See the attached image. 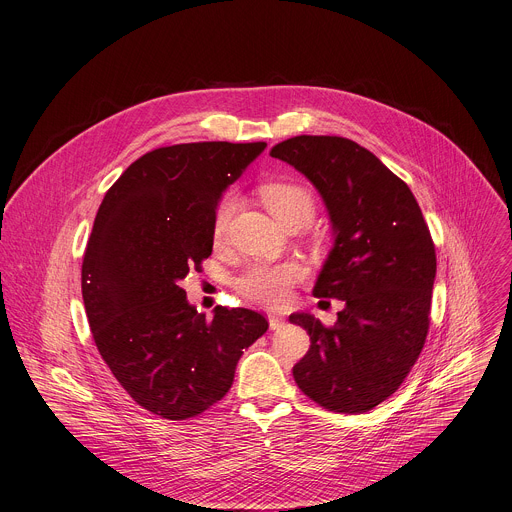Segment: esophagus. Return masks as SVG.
<instances>
[{
    "mask_svg": "<svg viewBox=\"0 0 512 512\" xmlns=\"http://www.w3.org/2000/svg\"><path fill=\"white\" fill-rule=\"evenodd\" d=\"M283 324H285V320H283L281 316L269 314V326H271V330H279V328H283Z\"/></svg>",
    "mask_w": 512,
    "mask_h": 512,
    "instance_id": "esophagus-1",
    "label": "esophagus"
}]
</instances>
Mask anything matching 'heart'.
I'll return each mask as SVG.
<instances>
[{
	"label": "heart",
	"mask_w": 512,
	"mask_h": 512,
	"mask_svg": "<svg viewBox=\"0 0 512 512\" xmlns=\"http://www.w3.org/2000/svg\"><path fill=\"white\" fill-rule=\"evenodd\" d=\"M261 200L265 202L267 210L277 218V221L287 225H306L312 221L316 212V200L314 194L296 182H267L259 190ZM237 208V196L227 194L221 202H218L214 214H212V239L221 243L227 235L231 216ZM302 269L294 263L285 265H267V263H255L247 267L235 281L241 294L253 302L267 304V306H279L287 300L289 287L300 277Z\"/></svg>",
	"instance_id": "1"
}]
</instances>
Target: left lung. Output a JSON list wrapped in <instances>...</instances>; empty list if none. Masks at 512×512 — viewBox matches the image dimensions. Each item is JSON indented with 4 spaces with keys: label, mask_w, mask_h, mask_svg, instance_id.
Wrapping results in <instances>:
<instances>
[{
    "label": "left lung",
    "mask_w": 512,
    "mask_h": 512,
    "mask_svg": "<svg viewBox=\"0 0 512 512\" xmlns=\"http://www.w3.org/2000/svg\"><path fill=\"white\" fill-rule=\"evenodd\" d=\"M320 192L334 245L314 296L344 302L334 326L296 312L310 334L294 367L298 387L324 409L364 413L409 375L427 336L435 249L409 186L375 154L336 135H298L271 148Z\"/></svg>",
    "instance_id": "1"
}]
</instances>
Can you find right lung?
<instances>
[{
	"label": "right lung",
	"instance_id": "obj_1",
	"mask_svg": "<svg viewBox=\"0 0 512 512\" xmlns=\"http://www.w3.org/2000/svg\"><path fill=\"white\" fill-rule=\"evenodd\" d=\"M267 143L198 141L135 160L107 190L83 261V300L95 344L131 399L188 419L221 401L237 362L269 328L247 308L212 320L178 285L212 253L223 192Z\"/></svg>",
	"mask_w": 512,
	"mask_h": 512
}]
</instances>
